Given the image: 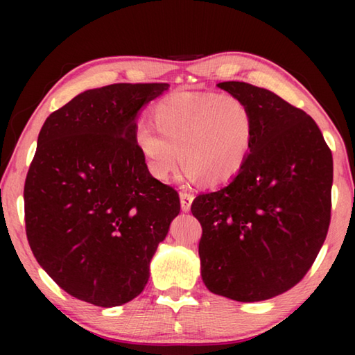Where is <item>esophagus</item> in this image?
<instances>
[{"instance_id":"esophagus-1","label":"esophagus","mask_w":355,"mask_h":355,"mask_svg":"<svg viewBox=\"0 0 355 355\" xmlns=\"http://www.w3.org/2000/svg\"><path fill=\"white\" fill-rule=\"evenodd\" d=\"M192 200H194V196L191 192H180V207H182V211H189Z\"/></svg>"}]
</instances>
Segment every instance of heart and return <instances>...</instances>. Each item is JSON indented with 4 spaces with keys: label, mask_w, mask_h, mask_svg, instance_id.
<instances>
[{
    "label": "heart",
    "mask_w": 355,
    "mask_h": 355,
    "mask_svg": "<svg viewBox=\"0 0 355 355\" xmlns=\"http://www.w3.org/2000/svg\"><path fill=\"white\" fill-rule=\"evenodd\" d=\"M155 127L139 122L135 144L153 178L164 182L182 159L184 177L209 186L232 182L255 139L250 106L232 94L178 92L153 106Z\"/></svg>",
    "instance_id": "heart-1"
}]
</instances>
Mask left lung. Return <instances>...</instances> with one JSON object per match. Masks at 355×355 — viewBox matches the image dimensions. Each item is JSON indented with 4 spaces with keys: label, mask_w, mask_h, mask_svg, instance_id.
<instances>
[{
    "label": "left lung",
    "mask_w": 355,
    "mask_h": 355,
    "mask_svg": "<svg viewBox=\"0 0 355 355\" xmlns=\"http://www.w3.org/2000/svg\"><path fill=\"white\" fill-rule=\"evenodd\" d=\"M218 87L250 106L255 139L238 177L192 202L200 274L218 296L258 302L300 282L322 248L332 153L315 120L279 95L239 81Z\"/></svg>",
    "instance_id": "1"
}]
</instances>
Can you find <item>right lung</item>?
Returning a JSON list of instances; mask_svg holds the SVG:
<instances>
[{
    "instance_id": "obj_1",
    "label": "right lung",
    "mask_w": 355,
    "mask_h": 355,
    "mask_svg": "<svg viewBox=\"0 0 355 355\" xmlns=\"http://www.w3.org/2000/svg\"><path fill=\"white\" fill-rule=\"evenodd\" d=\"M167 89H89L39 133L23 194L26 236L42 269L84 302L110 309L139 296L180 213L177 191L150 175L133 137L142 107Z\"/></svg>"
}]
</instances>
